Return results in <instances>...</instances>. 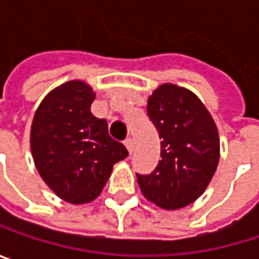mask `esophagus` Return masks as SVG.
<instances>
[{
	"instance_id": "obj_1",
	"label": "esophagus",
	"mask_w": 259,
	"mask_h": 259,
	"mask_svg": "<svg viewBox=\"0 0 259 259\" xmlns=\"http://www.w3.org/2000/svg\"><path fill=\"white\" fill-rule=\"evenodd\" d=\"M124 145H126V148L129 150V153H132V151H133V141H132L130 138H127V139L124 141Z\"/></svg>"
}]
</instances>
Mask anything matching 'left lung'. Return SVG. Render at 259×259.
Masks as SVG:
<instances>
[{"label": "left lung", "instance_id": "1", "mask_svg": "<svg viewBox=\"0 0 259 259\" xmlns=\"http://www.w3.org/2000/svg\"><path fill=\"white\" fill-rule=\"evenodd\" d=\"M147 112L160 136L159 165L138 174L142 195L165 210L195 202L213 179L221 157L216 123L190 90L162 83L148 97Z\"/></svg>", "mask_w": 259, "mask_h": 259}]
</instances>
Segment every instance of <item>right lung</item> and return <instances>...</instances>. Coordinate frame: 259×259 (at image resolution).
<instances>
[{
	"mask_svg": "<svg viewBox=\"0 0 259 259\" xmlns=\"http://www.w3.org/2000/svg\"><path fill=\"white\" fill-rule=\"evenodd\" d=\"M94 97L87 82H64L45 96L31 124L29 147L40 177L73 205L94 201L114 165L129 156L109 136L108 123L91 114Z\"/></svg>",
	"mask_w": 259,
	"mask_h": 259,
	"instance_id": "obj_1",
	"label": "right lung"
}]
</instances>
